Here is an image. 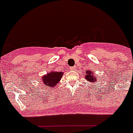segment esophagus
<instances>
[{
    "mask_svg": "<svg viewBox=\"0 0 133 133\" xmlns=\"http://www.w3.org/2000/svg\"><path fill=\"white\" fill-rule=\"evenodd\" d=\"M70 70H71V71H74V70H76V67L74 66V67H70Z\"/></svg>",
    "mask_w": 133,
    "mask_h": 133,
    "instance_id": "34e87169",
    "label": "esophagus"
}]
</instances>
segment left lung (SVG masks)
Instances as JSON below:
<instances>
[{"label":"left lung","instance_id":"left-lung-1","mask_svg":"<svg viewBox=\"0 0 133 133\" xmlns=\"http://www.w3.org/2000/svg\"><path fill=\"white\" fill-rule=\"evenodd\" d=\"M86 75L85 76V78L87 80V81L89 83H96L98 81L96 76H95L94 71H91V70H86Z\"/></svg>","mask_w":133,"mask_h":133}]
</instances>
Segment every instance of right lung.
Masks as SVG:
<instances>
[{
	"instance_id": "obj_1",
	"label": "right lung",
	"mask_w": 133,
	"mask_h": 133,
	"mask_svg": "<svg viewBox=\"0 0 133 133\" xmlns=\"http://www.w3.org/2000/svg\"><path fill=\"white\" fill-rule=\"evenodd\" d=\"M63 74V72L50 71L46 74L43 75L41 80L44 83V85L51 88L58 85L59 81H61Z\"/></svg>"
}]
</instances>
